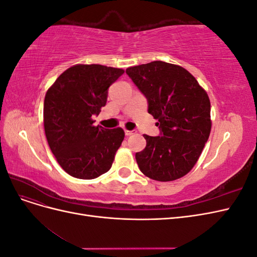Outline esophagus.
<instances>
[{
  "instance_id": "1",
  "label": "esophagus",
  "mask_w": 257,
  "mask_h": 257,
  "mask_svg": "<svg viewBox=\"0 0 257 257\" xmlns=\"http://www.w3.org/2000/svg\"><path fill=\"white\" fill-rule=\"evenodd\" d=\"M124 133H125V136H131V135H133V134H136V131L135 130H132V131L125 130V132H124Z\"/></svg>"
}]
</instances>
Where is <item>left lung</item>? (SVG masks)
Masks as SVG:
<instances>
[{
	"label": "left lung",
	"instance_id": "8db88e82",
	"mask_svg": "<svg viewBox=\"0 0 257 257\" xmlns=\"http://www.w3.org/2000/svg\"><path fill=\"white\" fill-rule=\"evenodd\" d=\"M126 74L147 98L148 112L159 120L160 135H144L146 148L135 155L139 169L158 181L183 177L211 131L206 91L186 69L163 61L128 67Z\"/></svg>",
	"mask_w": 257,
	"mask_h": 257
}]
</instances>
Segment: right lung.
Returning <instances> with one entry per match:
<instances>
[{
    "instance_id": "add662e5",
    "label": "right lung",
    "mask_w": 257,
    "mask_h": 257,
    "mask_svg": "<svg viewBox=\"0 0 257 257\" xmlns=\"http://www.w3.org/2000/svg\"><path fill=\"white\" fill-rule=\"evenodd\" d=\"M121 68L75 65L62 73L46 93L44 126L51 152L72 177L95 179L110 169L124 131L94 126L107 102L108 89L123 75Z\"/></svg>"
}]
</instances>
